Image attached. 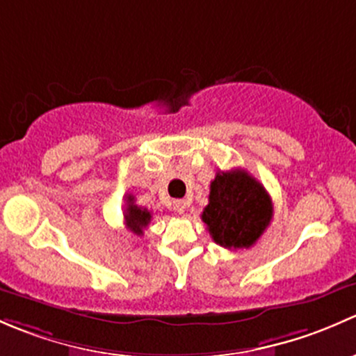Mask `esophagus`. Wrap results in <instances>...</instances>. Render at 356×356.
<instances>
[{
	"label": "esophagus",
	"mask_w": 356,
	"mask_h": 356,
	"mask_svg": "<svg viewBox=\"0 0 356 356\" xmlns=\"http://www.w3.org/2000/svg\"><path fill=\"white\" fill-rule=\"evenodd\" d=\"M186 207H188V202L183 199H178V200H173V209L178 212V214H183V212L186 211Z\"/></svg>",
	"instance_id": "1"
}]
</instances>
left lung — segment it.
<instances>
[{
    "label": "left lung",
    "instance_id": "obj_1",
    "mask_svg": "<svg viewBox=\"0 0 356 356\" xmlns=\"http://www.w3.org/2000/svg\"><path fill=\"white\" fill-rule=\"evenodd\" d=\"M270 219L273 202L257 179L245 170L216 175L202 212V221L216 243L229 250L250 248Z\"/></svg>",
    "mask_w": 356,
    "mask_h": 356
}]
</instances>
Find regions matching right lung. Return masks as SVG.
<instances>
[{"label": "right lung", "instance_id": "add662e5", "mask_svg": "<svg viewBox=\"0 0 356 356\" xmlns=\"http://www.w3.org/2000/svg\"><path fill=\"white\" fill-rule=\"evenodd\" d=\"M152 214L151 211L144 207L135 205L134 195H127V211H124V221H127V228L135 234H144V229L147 228L151 222Z\"/></svg>", "mask_w": 356, "mask_h": 356}]
</instances>
